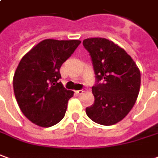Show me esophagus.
<instances>
[{
	"label": "esophagus",
	"mask_w": 158,
	"mask_h": 158,
	"mask_svg": "<svg viewBox=\"0 0 158 158\" xmlns=\"http://www.w3.org/2000/svg\"><path fill=\"white\" fill-rule=\"evenodd\" d=\"M84 92H85L84 90H78V91H76L75 93H77L78 95H81V94H82V93H83Z\"/></svg>",
	"instance_id": "1"
}]
</instances>
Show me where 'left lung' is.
Listing matches in <instances>:
<instances>
[{"label":"left lung","mask_w":158,"mask_h":158,"mask_svg":"<svg viewBox=\"0 0 158 158\" xmlns=\"http://www.w3.org/2000/svg\"><path fill=\"white\" fill-rule=\"evenodd\" d=\"M93 61L97 84L93 86L94 104L85 109L93 122L112 125L130 112L138 98L141 74L131 57L105 38L83 40ZM101 79L104 83H99Z\"/></svg>","instance_id":"obj_1"}]
</instances>
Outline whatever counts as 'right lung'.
I'll list each match as a JSON object with an SVG mask.
<instances>
[{
	"instance_id": "add662e5",
	"label": "right lung",
	"mask_w": 158,
	"mask_h": 158,
	"mask_svg": "<svg viewBox=\"0 0 158 158\" xmlns=\"http://www.w3.org/2000/svg\"><path fill=\"white\" fill-rule=\"evenodd\" d=\"M80 43L44 40L20 60L13 79L14 93L20 110L32 123L47 128L64 118L74 93L58 82L60 69Z\"/></svg>"
}]
</instances>
